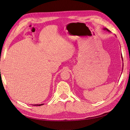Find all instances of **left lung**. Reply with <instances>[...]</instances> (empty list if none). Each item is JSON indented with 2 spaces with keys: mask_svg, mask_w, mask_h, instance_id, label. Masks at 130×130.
Here are the masks:
<instances>
[{
  "mask_svg": "<svg viewBox=\"0 0 130 130\" xmlns=\"http://www.w3.org/2000/svg\"><path fill=\"white\" fill-rule=\"evenodd\" d=\"M104 29H105V30H106V31H109V29H108V28H104ZM123 66H124V65H123Z\"/></svg>",
  "mask_w": 130,
  "mask_h": 130,
  "instance_id": "1",
  "label": "left lung"
}]
</instances>
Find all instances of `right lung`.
<instances>
[{
  "instance_id": "1",
  "label": "right lung",
  "mask_w": 130,
  "mask_h": 130,
  "mask_svg": "<svg viewBox=\"0 0 130 130\" xmlns=\"http://www.w3.org/2000/svg\"><path fill=\"white\" fill-rule=\"evenodd\" d=\"M42 105H43V104H35V105H35V106H41Z\"/></svg>"
}]
</instances>
